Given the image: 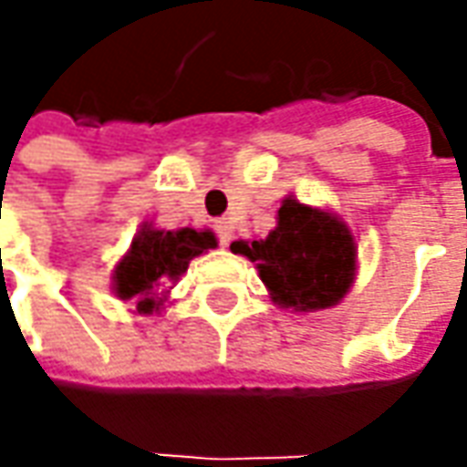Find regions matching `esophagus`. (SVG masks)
Wrapping results in <instances>:
<instances>
[{"mask_svg": "<svg viewBox=\"0 0 467 467\" xmlns=\"http://www.w3.org/2000/svg\"><path fill=\"white\" fill-rule=\"evenodd\" d=\"M215 236H218V242H221V246H228L231 244V223L225 221V218H221V221H215Z\"/></svg>", "mask_w": 467, "mask_h": 467, "instance_id": "obj_1", "label": "esophagus"}]
</instances>
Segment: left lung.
I'll return each mask as SVG.
<instances>
[{
  "mask_svg": "<svg viewBox=\"0 0 467 467\" xmlns=\"http://www.w3.org/2000/svg\"><path fill=\"white\" fill-rule=\"evenodd\" d=\"M231 252L257 265L273 301L296 312L335 306L353 283L356 244L330 213L283 200L278 228L260 242H234Z\"/></svg>",
  "mask_w": 467,
  "mask_h": 467,
  "instance_id": "8db88e82",
  "label": "left lung"
}]
</instances>
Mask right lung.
Wrapping results in <instances>:
<instances>
[{
    "label": "right lung",
    "mask_w": 467,
    "mask_h": 467,
    "mask_svg": "<svg viewBox=\"0 0 467 467\" xmlns=\"http://www.w3.org/2000/svg\"><path fill=\"white\" fill-rule=\"evenodd\" d=\"M213 246L215 236L210 231H153L145 225L135 236L130 254L117 265L114 291L124 301L137 298V312L150 314L158 309L155 288L184 275L189 260Z\"/></svg>",
    "instance_id": "obj_1"
}]
</instances>
